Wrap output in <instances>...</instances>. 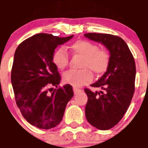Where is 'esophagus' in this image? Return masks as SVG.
Returning a JSON list of instances; mask_svg holds the SVG:
<instances>
[{
  "instance_id": "obj_1",
  "label": "esophagus",
  "mask_w": 148,
  "mask_h": 148,
  "mask_svg": "<svg viewBox=\"0 0 148 148\" xmlns=\"http://www.w3.org/2000/svg\"><path fill=\"white\" fill-rule=\"evenodd\" d=\"M73 90H74V94H75V95L77 94V93L79 92L82 91L81 89L77 88V87H73Z\"/></svg>"
}]
</instances>
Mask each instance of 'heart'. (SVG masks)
<instances>
[{
  "label": "heart",
  "mask_w": 148,
  "mask_h": 148,
  "mask_svg": "<svg viewBox=\"0 0 148 148\" xmlns=\"http://www.w3.org/2000/svg\"><path fill=\"white\" fill-rule=\"evenodd\" d=\"M74 54L83 56L81 63L82 69L69 70L63 75L64 82L74 87H80L90 82L93 79L92 71L97 76L104 74L108 69L110 56L108 51L99 48L98 45L87 40H77L70 45ZM54 65L63 70L68 66L69 56L64 47H59L53 54Z\"/></svg>",
  "instance_id": "b5f03b06"
}]
</instances>
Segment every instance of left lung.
<instances>
[{
	"label": "left lung",
	"mask_w": 148,
	"mask_h": 148,
	"mask_svg": "<svg viewBox=\"0 0 148 148\" xmlns=\"http://www.w3.org/2000/svg\"><path fill=\"white\" fill-rule=\"evenodd\" d=\"M84 36L103 44L110 51L108 69L91 84L101 91L93 92L84 88L88 97L85 107L87 121L98 130H110L121 121L131 103L135 89V62L127 44L120 37L100 33H87Z\"/></svg>",
	"instance_id": "1"
}]
</instances>
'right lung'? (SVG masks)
Masks as SVG:
<instances>
[{
  "label": "right lung",
  "instance_id": "right-lung-1",
  "mask_svg": "<svg viewBox=\"0 0 148 148\" xmlns=\"http://www.w3.org/2000/svg\"><path fill=\"white\" fill-rule=\"evenodd\" d=\"M72 38L40 33L21 42L14 53L11 79L16 103L24 118L39 129L58 125L74 95L70 84L51 88L61 82L52 61L54 51Z\"/></svg>",
  "mask_w": 148,
  "mask_h": 148
}]
</instances>
